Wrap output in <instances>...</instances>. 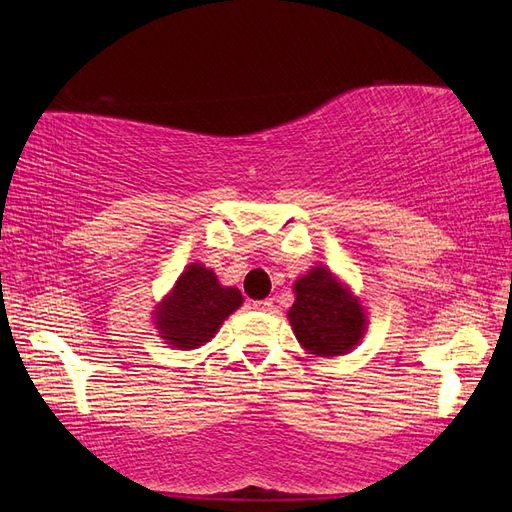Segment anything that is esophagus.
Instances as JSON below:
<instances>
[{
    "mask_svg": "<svg viewBox=\"0 0 512 512\" xmlns=\"http://www.w3.org/2000/svg\"><path fill=\"white\" fill-rule=\"evenodd\" d=\"M252 305H254V309H258V312H271V309H273V301H271V299H262V301H254Z\"/></svg>",
    "mask_w": 512,
    "mask_h": 512,
    "instance_id": "esophagus-1",
    "label": "esophagus"
}]
</instances>
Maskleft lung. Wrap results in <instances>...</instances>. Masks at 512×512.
Returning a JSON list of instances; mask_svg holds the SVG:
<instances>
[{"mask_svg": "<svg viewBox=\"0 0 512 512\" xmlns=\"http://www.w3.org/2000/svg\"><path fill=\"white\" fill-rule=\"evenodd\" d=\"M297 301L288 318L305 350L320 356H337L361 342L365 314L350 290L324 267H316L294 284Z\"/></svg>", "mask_w": 512, "mask_h": 512, "instance_id": "8db88e82", "label": "left lung"}]
</instances>
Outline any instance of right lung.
Wrapping results in <instances>:
<instances>
[{"mask_svg": "<svg viewBox=\"0 0 512 512\" xmlns=\"http://www.w3.org/2000/svg\"><path fill=\"white\" fill-rule=\"evenodd\" d=\"M241 303L237 288L220 286L215 273L203 265H190L158 307L156 324L168 344L192 350L207 344Z\"/></svg>", "mask_w": 512, "mask_h": 512, "instance_id": "add662e5", "label": "right lung"}]
</instances>
